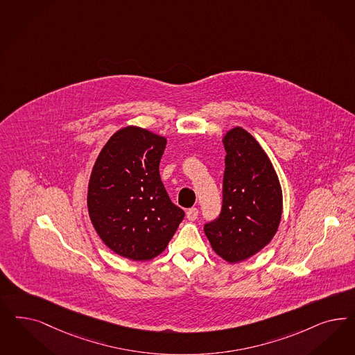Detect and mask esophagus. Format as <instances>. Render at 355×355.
I'll list each match as a JSON object with an SVG mask.
<instances>
[{
	"instance_id": "obj_1",
	"label": "esophagus",
	"mask_w": 355,
	"mask_h": 355,
	"mask_svg": "<svg viewBox=\"0 0 355 355\" xmlns=\"http://www.w3.org/2000/svg\"><path fill=\"white\" fill-rule=\"evenodd\" d=\"M198 217V209L197 207H191L187 210V219L189 220H195Z\"/></svg>"
}]
</instances>
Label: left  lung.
I'll use <instances>...</instances> for the list:
<instances>
[{"instance_id":"left-lung-1","label":"left lung","mask_w":355,"mask_h":355,"mask_svg":"<svg viewBox=\"0 0 355 355\" xmlns=\"http://www.w3.org/2000/svg\"><path fill=\"white\" fill-rule=\"evenodd\" d=\"M222 141L227 153L222 211L204 231L219 257L238 263L275 238L284 197L272 160L250 132L234 126Z\"/></svg>"}]
</instances>
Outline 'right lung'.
Here are the masks:
<instances>
[{
  "instance_id": "add662e5",
  "label": "right lung",
  "mask_w": 355,
  "mask_h": 355,
  "mask_svg": "<svg viewBox=\"0 0 355 355\" xmlns=\"http://www.w3.org/2000/svg\"><path fill=\"white\" fill-rule=\"evenodd\" d=\"M167 138L128 125L114 132L94 163L87 210L104 244L119 256L149 261L168 245L183 220L160 180Z\"/></svg>"
}]
</instances>
